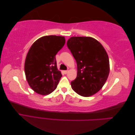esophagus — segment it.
Masks as SVG:
<instances>
[{
  "mask_svg": "<svg viewBox=\"0 0 135 135\" xmlns=\"http://www.w3.org/2000/svg\"><path fill=\"white\" fill-rule=\"evenodd\" d=\"M64 72L65 74H67V73H68V70H65Z\"/></svg>",
  "mask_w": 135,
  "mask_h": 135,
  "instance_id": "34e87169",
  "label": "esophagus"
}]
</instances>
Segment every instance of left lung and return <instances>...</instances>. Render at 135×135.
<instances>
[{"mask_svg": "<svg viewBox=\"0 0 135 135\" xmlns=\"http://www.w3.org/2000/svg\"><path fill=\"white\" fill-rule=\"evenodd\" d=\"M67 46L77 64V76L71 82L78 95L91 96L99 91L109 74V60L107 52L97 40L88 36H73Z\"/></svg>", "mask_w": 135, "mask_h": 135, "instance_id": "1", "label": "left lung"}]
</instances>
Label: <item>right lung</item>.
<instances>
[{"instance_id":"obj_1","label":"right lung","mask_w":135,"mask_h":135,"mask_svg":"<svg viewBox=\"0 0 135 135\" xmlns=\"http://www.w3.org/2000/svg\"><path fill=\"white\" fill-rule=\"evenodd\" d=\"M65 43L64 36H44L36 40L28 51L25 62L26 80L37 93L47 95L56 88L62 74L56 55Z\"/></svg>"}]
</instances>
